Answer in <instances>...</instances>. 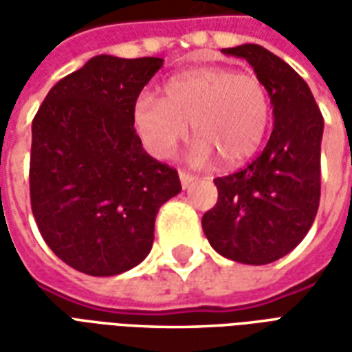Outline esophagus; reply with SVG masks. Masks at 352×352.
<instances>
[{"label": "esophagus", "mask_w": 352, "mask_h": 352, "mask_svg": "<svg viewBox=\"0 0 352 352\" xmlns=\"http://www.w3.org/2000/svg\"><path fill=\"white\" fill-rule=\"evenodd\" d=\"M179 179H181V184H183V188H188L194 181H196V177L188 173V171H179Z\"/></svg>", "instance_id": "1"}]
</instances>
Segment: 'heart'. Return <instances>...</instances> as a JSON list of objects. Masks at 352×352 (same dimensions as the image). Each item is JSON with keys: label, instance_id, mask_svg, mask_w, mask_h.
<instances>
[{"label": "heart", "instance_id": "heart-1", "mask_svg": "<svg viewBox=\"0 0 352 352\" xmlns=\"http://www.w3.org/2000/svg\"><path fill=\"white\" fill-rule=\"evenodd\" d=\"M272 101L264 82L230 67H198L164 87V100L141 94L133 109V130L154 158H169L192 133V162L206 166L213 154L226 164H239L256 153L264 141Z\"/></svg>", "mask_w": 352, "mask_h": 352}]
</instances>
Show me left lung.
<instances>
[{
	"label": "left lung",
	"mask_w": 352,
	"mask_h": 352,
	"mask_svg": "<svg viewBox=\"0 0 352 352\" xmlns=\"http://www.w3.org/2000/svg\"><path fill=\"white\" fill-rule=\"evenodd\" d=\"M224 54L245 58L264 82L273 131L256 160L214 179L219 199L201 228L224 258L264 265L296 249L317 217L324 118L307 82L273 52L247 43Z\"/></svg>",
	"instance_id": "left-lung-1"
}]
</instances>
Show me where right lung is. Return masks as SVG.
I'll return each instance as SVG.
<instances>
[{
  "instance_id": "add662e5",
  "label": "right lung",
  "mask_w": 352,
  "mask_h": 352,
  "mask_svg": "<svg viewBox=\"0 0 352 352\" xmlns=\"http://www.w3.org/2000/svg\"><path fill=\"white\" fill-rule=\"evenodd\" d=\"M162 58L100 54L50 88L32 122L30 199L37 228L77 272L111 277L153 249L154 219L181 192L145 153L131 109Z\"/></svg>"
}]
</instances>
